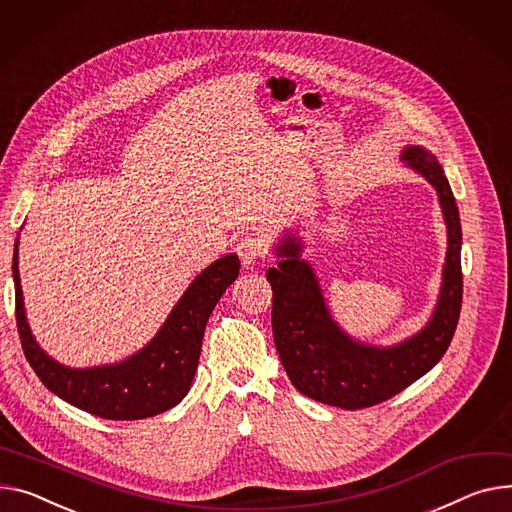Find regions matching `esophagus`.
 Returning <instances> with one entry per match:
<instances>
[{
	"instance_id": "obj_1",
	"label": "esophagus",
	"mask_w": 512,
	"mask_h": 512,
	"mask_svg": "<svg viewBox=\"0 0 512 512\" xmlns=\"http://www.w3.org/2000/svg\"><path fill=\"white\" fill-rule=\"evenodd\" d=\"M236 255L241 257L245 265H251L267 255V241L261 234H245L241 241L236 243Z\"/></svg>"
}]
</instances>
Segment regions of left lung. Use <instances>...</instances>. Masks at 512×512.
Listing matches in <instances>:
<instances>
[{
  "mask_svg": "<svg viewBox=\"0 0 512 512\" xmlns=\"http://www.w3.org/2000/svg\"><path fill=\"white\" fill-rule=\"evenodd\" d=\"M403 160L434 185L449 234L440 298L418 335L393 348L350 339L333 323L311 265L298 257L296 238L278 247L284 259L267 269L274 290L271 329L288 379L302 395L350 412L387 401L424 377L449 350L461 313V222L451 185L424 148H405Z\"/></svg>",
  "mask_w": 512,
  "mask_h": 512,
  "instance_id": "1",
  "label": "left lung"
}]
</instances>
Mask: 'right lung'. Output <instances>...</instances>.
Instances as JSON below:
<instances>
[{"label": "right lung", "instance_id": "obj_1", "mask_svg": "<svg viewBox=\"0 0 512 512\" xmlns=\"http://www.w3.org/2000/svg\"><path fill=\"white\" fill-rule=\"evenodd\" d=\"M238 269L241 261L234 253L203 269L142 352L111 366L67 368L49 358L30 333L24 315L16 241L12 274L16 286V325L24 356L49 391L92 416L105 420L158 416L189 393L206 323L220 296L236 280Z\"/></svg>", "mask_w": 512, "mask_h": 512}]
</instances>
